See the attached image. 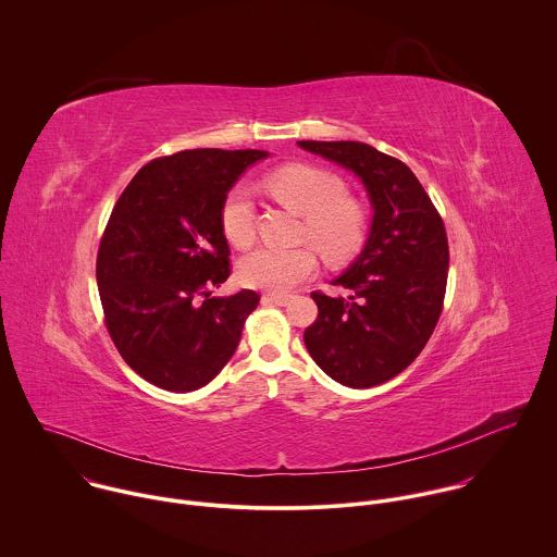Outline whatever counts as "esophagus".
<instances>
[{
    "label": "esophagus",
    "mask_w": 557,
    "mask_h": 557,
    "mask_svg": "<svg viewBox=\"0 0 557 557\" xmlns=\"http://www.w3.org/2000/svg\"><path fill=\"white\" fill-rule=\"evenodd\" d=\"M292 300V296H287V294H263L261 296V302L263 305H278V307H283V305H287Z\"/></svg>",
    "instance_id": "obj_1"
}]
</instances>
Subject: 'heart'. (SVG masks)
Wrapping results in <instances>:
<instances>
[{"label": "heart", "mask_w": 557, "mask_h": 557, "mask_svg": "<svg viewBox=\"0 0 557 557\" xmlns=\"http://www.w3.org/2000/svg\"><path fill=\"white\" fill-rule=\"evenodd\" d=\"M263 186L281 202L302 213L300 239L313 242L331 263L352 259L366 244L368 211L348 194L337 175L309 164H289L265 175ZM255 218L257 209L250 187H231L220 207V226L235 248L252 244ZM313 246H259L239 259L237 278L246 287L287 292L315 272L318 257Z\"/></svg>", "instance_id": "obj_1"}]
</instances>
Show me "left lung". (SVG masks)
I'll return each mask as SVG.
<instances>
[{"mask_svg":"<svg viewBox=\"0 0 557 557\" xmlns=\"http://www.w3.org/2000/svg\"><path fill=\"white\" fill-rule=\"evenodd\" d=\"M298 145L352 171L370 194L366 248L333 281L350 296L313 292L318 320L305 331L309 355L333 380L370 388L406 370L434 333L449 268L445 224L404 162L352 140Z\"/></svg>","mask_w":557,"mask_h":557,"instance_id":"1","label":"left lung"}]
</instances>
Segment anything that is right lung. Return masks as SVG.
<instances>
[{
  "label": "right lung",
  "mask_w": 557,
  "mask_h": 557,
  "mask_svg": "<svg viewBox=\"0 0 557 557\" xmlns=\"http://www.w3.org/2000/svg\"><path fill=\"white\" fill-rule=\"evenodd\" d=\"M268 151L194 149L145 164L116 200L97 255L108 333L147 382L187 393L233 357L259 294L211 298L231 274L220 207Z\"/></svg>",
  "instance_id": "obj_1"
}]
</instances>
